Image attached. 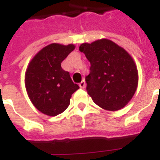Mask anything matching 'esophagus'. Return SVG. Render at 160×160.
Segmentation results:
<instances>
[{
  "instance_id": "esophagus-1",
  "label": "esophagus",
  "mask_w": 160,
  "mask_h": 160,
  "mask_svg": "<svg viewBox=\"0 0 160 160\" xmlns=\"http://www.w3.org/2000/svg\"><path fill=\"white\" fill-rule=\"evenodd\" d=\"M79 86H80L81 89H83V88L85 87V81H84V80H82V82H79Z\"/></svg>"
}]
</instances>
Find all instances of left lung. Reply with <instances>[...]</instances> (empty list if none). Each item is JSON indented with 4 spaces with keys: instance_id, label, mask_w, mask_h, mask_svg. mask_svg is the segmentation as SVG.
I'll return each mask as SVG.
<instances>
[{
    "instance_id": "8db88e82",
    "label": "left lung",
    "mask_w": 160,
    "mask_h": 160,
    "mask_svg": "<svg viewBox=\"0 0 160 160\" xmlns=\"http://www.w3.org/2000/svg\"><path fill=\"white\" fill-rule=\"evenodd\" d=\"M79 50L91 62L86 91L95 103L108 111L124 107L137 90L138 79L131 56L107 39L82 43Z\"/></svg>"
}]
</instances>
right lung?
Listing matches in <instances>:
<instances>
[{
	"label": "right lung",
	"instance_id": "add662e5",
	"mask_svg": "<svg viewBox=\"0 0 160 160\" xmlns=\"http://www.w3.org/2000/svg\"><path fill=\"white\" fill-rule=\"evenodd\" d=\"M75 46L52 43L36 54L29 62L25 75L28 95L35 107L48 116H57L69 105L71 95L79 89L62 62Z\"/></svg>",
	"mask_w": 160,
	"mask_h": 160
}]
</instances>
